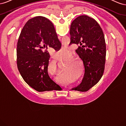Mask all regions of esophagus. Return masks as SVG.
I'll return each mask as SVG.
<instances>
[{
  "mask_svg": "<svg viewBox=\"0 0 126 126\" xmlns=\"http://www.w3.org/2000/svg\"><path fill=\"white\" fill-rule=\"evenodd\" d=\"M60 38H61V37L59 36H58V39H60Z\"/></svg>",
  "mask_w": 126,
  "mask_h": 126,
  "instance_id": "obj_1",
  "label": "esophagus"
}]
</instances>
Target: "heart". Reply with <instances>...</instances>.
<instances>
[{"mask_svg": "<svg viewBox=\"0 0 126 126\" xmlns=\"http://www.w3.org/2000/svg\"><path fill=\"white\" fill-rule=\"evenodd\" d=\"M65 49L66 50H67V49H68V48H62V49H60V51L58 52V55H60V56L61 57H62L63 55V53L65 52ZM58 81H63V79H62V78H58Z\"/></svg>", "mask_w": 126, "mask_h": 126, "instance_id": "b5f03b06", "label": "heart"}]
</instances>
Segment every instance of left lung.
Here are the masks:
<instances>
[{"mask_svg":"<svg viewBox=\"0 0 126 126\" xmlns=\"http://www.w3.org/2000/svg\"><path fill=\"white\" fill-rule=\"evenodd\" d=\"M70 35V45L82 46L76 52L85 67L81 83L72 90L85 92L97 84L104 74L106 55L104 32L94 19L82 15L72 22Z\"/></svg>","mask_w":126,"mask_h":126,"instance_id":"obj_1","label":"left lung"}]
</instances>
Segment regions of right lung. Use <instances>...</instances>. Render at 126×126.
Listing matches in <instances>:
<instances>
[{
  "label": "right lung",
  "mask_w": 126,
  "mask_h": 126,
  "mask_svg": "<svg viewBox=\"0 0 126 126\" xmlns=\"http://www.w3.org/2000/svg\"><path fill=\"white\" fill-rule=\"evenodd\" d=\"M61 46L54 25L44 17L30 19L21 30L17 46V68L25 81L38 92L61 89L48 75L47 50Z\"/></svg>",
  "instance_id": "obj_1"
}]
</instances>
